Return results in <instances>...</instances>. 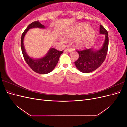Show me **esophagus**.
<instances>
[{
	"instance_id": "obj_1",
	"label": "esophagus",
	"mask_w": 127,
	"mask_h": 127,
	"mask_svg": "<svg viewBox=\"0 0 127 127\" xmlns=\"http://www.w3.org/2000/svg\"><path fill=\"white\" fill-rule=\"evenodd\" d=\"M73 51V50L71 49H66L64 50V52H71Z\"/></svg>"
}]
</instances>
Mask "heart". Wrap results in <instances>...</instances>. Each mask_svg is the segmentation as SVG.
I'll return each instance as SVG.
<instances>
[{"instance_id":"obj_1","label":"heart","mask_w":127,"mask_h":127,"mask_svg":"<svg viewBox=\"0 0 127 127\" xmlns=\"http://www.w3.org/2000/svg\"><path fill=\"white\" fill-rule=\"evenodd\" d=\"M82 34V35L77 38L75 41V45L78 48H83L87 45L93 40L95 36V31L87 23L80 24L75 28L65 34V36L68 39H74ZM63 41L64 38H62Z\"/></svg>"}]
</instances>
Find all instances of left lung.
<instances>
[{"label":"left lung","mask_w":127,"mask_h":127,"mask_svg":"<svg viewBox=\"0 0 127 127\" xmlns=\"http://www.w3.org/2000/svg\"><path fill=\"white\" fill-rule=\"evenodd\" d=\"M99 34L105 35V39L102 47L98 50L93 48L77 51L79 58L75 62L78 69L83 73H89L100 67L104 61L109 46L108 33L102 25L99 26Z\"/></svg>","instance_id":"1"}]
</instances>
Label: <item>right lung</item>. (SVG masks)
<instances>
[{
  "mask_svg": "<svg viewBox=\"0 0 127 127\" xmlns=\"http://www.w3.org/2000/svg\"><path fill=\"white\" fill-rule=\"evenodd\" d=\"M33 28L45 29L44 25L40 23L39 21L32 22L27 27L21 37V47L24 58L29 67L35 72L40 74H47L52 71L58 62L60 55L64 51H59L54 48H50L44 57L35 59L30 57L25 51L24 45V39L25 34L30 29Z\"/></svg>",
  "mask_w": 127,
  "mask_h": 127,
  "instance_id": "right-lung-1",
  "label": "right lung"
}]
</instances>
